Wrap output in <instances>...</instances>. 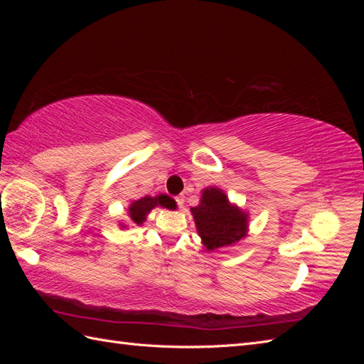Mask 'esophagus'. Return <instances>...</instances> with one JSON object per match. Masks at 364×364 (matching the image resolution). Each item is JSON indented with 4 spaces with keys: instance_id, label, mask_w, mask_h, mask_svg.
<instances>
[{
    "instance_id": "1",
    "label": "esophagus",
    "mask_w": 364,
    "mask_h": 364,
    "mask_svg": "<svg viewBox=\"0 0 364 364\" xmlns=\"http://www.w3.org/2000/svg\"><path fill=\"white\" fill-rule=\"evenodd\" d=\"M176 203H178L179 209H183V203H185L183 196H178V197H176Z\"/></svg>"
}]
</instances>
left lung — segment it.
<instances>
[{
  "mask_svg": "<svg viewBox=\"0 0 364 364\" xmlns=\"http://www.w3.org/2000/svg\"><path fill=\"white\" fill-rule=\"evenodd\" d=\"M191 214L208 250L235 245L247 234V213L230 203L226 194L215 186L203 190L200 203L191 208Z\"/></svg>",
  "mask_w": 364,
  "mask_h": 364,
  "instance_id": "1",
  "label": "left lung"
}]
</instances>
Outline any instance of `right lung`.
Wrapping results in <instances>:
<instances>
[{
    "label": "right lung",
    "instance_id": "obj_1",
    "mask_svg": "<svg viewBox=\"0 0 364 364\" xmlns=\"http://www.w3.org/2000/svg\"><path fill=\"white\" fill-rule=\"evenodd\" d=\"M156 206L171 209L174 205H173V199H170V197L165 196V194H159V196H155V197L146 196V197H142V199L130 203V206H129L130 222L138 225V226L142 225V222H146L147 214L151 211L153 208H156Z\"/></svg>",
    "mask_w": 364,
    "mask_h": 364
}]
</instances>
